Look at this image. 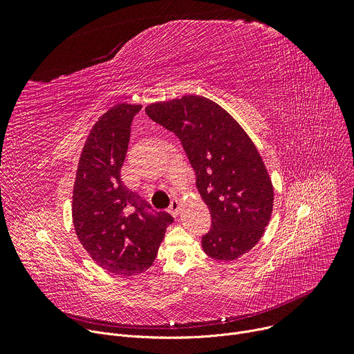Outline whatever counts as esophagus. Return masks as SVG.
<instances>
[{
  "mask_svg": "<svg viewBox=\"0 0 354 354\" xmlns=\"http://www.w3.org/2000/svg\"><path fill=\"white\" fill-rule=\"evenodd\" d=\"M179 209H180V203L178 202V199H172V201H171V207H169L171 214H172L174 216H178Z\"/></svg>",
  "mask_w": 354,
  "mask_h": 354,
  "instance_id": "obj_1",
  "label": "esophagus"
}]
</instances>
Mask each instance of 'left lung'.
<instances>
[{"label": "left lung", "instance_id": "obj_1", "mask_svg": "<svg viewBox=\"0 0 354 354\" xmlns=\"http://www.w3.org/2000/svg\"><path fill=\"white\" fill-rule=\"evenodd\" d=\"M153 122L174 132L196 175V188L212 218L202 248L216 261H232L261 239L274 188L264 160L245 130L218 103L196 95L146 106Z\"/></svg>", "mask_w": 354, "mask_h": 354}]
</instances>
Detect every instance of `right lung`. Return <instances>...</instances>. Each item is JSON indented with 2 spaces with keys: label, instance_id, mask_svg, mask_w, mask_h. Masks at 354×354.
<instances>
[{
  "label": "right lung",
  "instance_id": "1",
  "mask_svg": "<svg viewBox=\"0 0 354 354\" xmlns=\"http://www.w3.org/2000/svg\"><path fill=\"white\" fill-rule=\"evenodd\" d=\"M140 104L119 103L93 124L79 159L71 216L80 244L107 272L132 277L155 261L174 218L151 208L122 179L130 124Z\"/></svg>",
  "mask_w": 354,
  "mask_h": 354
}]
</instances>
